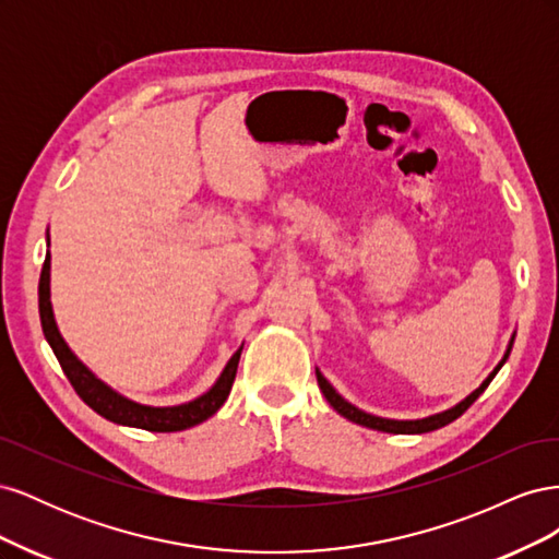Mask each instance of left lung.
Segmentation results:
<instances>
[{
	"label": "left lung",
	"mask_w": 559,
	"mask_h": 559,
	"mask_svg": "<svg viewBox=\"0 0 559 559\" xmlns=\"http://www.w3.org/2000/svg\"><path fill=\"white\" fill-rule=\"evenodd\" d=\"M513 341H515V335L511 337L509 349H506L503 359L497 364V368L492 370V373H489V376L485 378V382L476 389V392H471L464 401H460L456 405H452L450 411L436 413V415L425 417V419H386V417L368 415V413H364V411H359V408H354L352 403H347L341 394H337L335 389L331 386V382H329L324 376H321L319 370H317V382H319L321 394H324V396H326V401L333 405V411H335V413H341V415H343V417H347L349 421H354V425H361V427L376 429V431H384V433H427V431H436V429H441V427L450 425V421H454L456 417L464 415V413L471 408V403L476 401V399L485 392V389L489 386V382L495 380V376L499 373L501 366L506 364V359H509L511 347H513Z\"/></svg>",
	"instance_id": "obj_1"
}]
</instances>
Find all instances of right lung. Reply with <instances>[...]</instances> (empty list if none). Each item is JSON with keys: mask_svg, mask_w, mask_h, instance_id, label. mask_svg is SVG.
Wrapping results in <instances>:
<instances>
[{"mask_svg": "<svg viewBox=\"0 0 559 559\" xmlns=\"http://www.w3.org/2000/svg\"><path fill=\"white\" fill-rule=\"evenodd\" d=\"M39 317H41V329H44L46 341L58 357L67 380L72 382L74 392L83 399V403L91 405L97 415H103L109 421H116V425L138 427L146 431H160V433L191 429L222 408L230 394L235 373H238L242 347L233 354L230 361L224 368V373L218 376V380L212 384L210 392L189 403L170 405V408H154V405H142L121 394H116L111 386H107L103 380H97L91 370L74 357V352L67 347L64 337L58 331L53 308H50V253H46L41 277H39Z\"/></svg>", "mask_w": 559, "mask_h": 559, "instance_id": "1", "label": "right lung"}]
</instances>
